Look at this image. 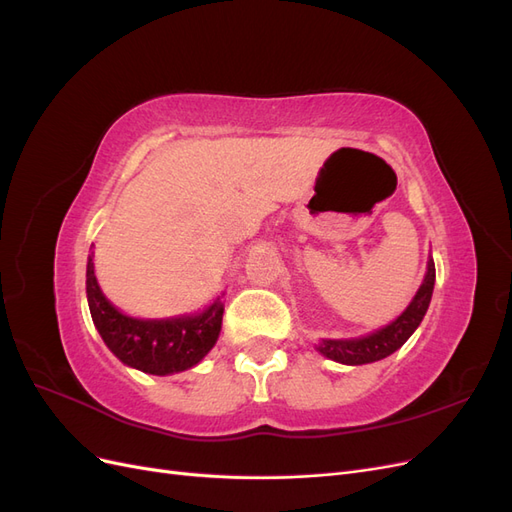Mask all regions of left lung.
<instances>
[{"label":"left lung","mask_w":512,"mask_h":512,"mask_svg":"<svg viewBox=\"0 0 512 512\" xmlns=\"http://www.w3.org/2000/svg\"><path fill=\"white\" fill-rule=\"evenodd\" d=\"M433 282H436V265H433V258L427 260V273L425 280L414 294L412 303L406 307V312L401 314L391 324H386L384 329L356 337V339H322L318 346V352L327 356L331 361L344 363V365H365L384 359V356L393 354L408 342V337L416 331L418 324H421L431 294H433Z\"/></svg>","instance_id":"8db88e82"}]
</instances>
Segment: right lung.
Returning a JSON list of instances; mask_svg holds the SVG:
<instances>
[{
  "instance_id": "1",
  "label": "right lung",
  "mask_w": 512,
  "mask_h": 512,
  "mask_svg": "<svg viewBox=\"0 0 512 512\" xmlns=\"http://www.w3.org/2000/svg\"><path fill=\"white\" fill-rule=\"evenodd\" d=\"M87 303L98 333L121 363L145 374L168 376L194 367L218 342L224 305L213 301L200 314L143 320L121 314L96 280L94 260H87Z\"/></svg>"
}]
</instances>
